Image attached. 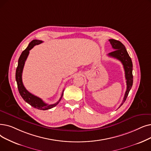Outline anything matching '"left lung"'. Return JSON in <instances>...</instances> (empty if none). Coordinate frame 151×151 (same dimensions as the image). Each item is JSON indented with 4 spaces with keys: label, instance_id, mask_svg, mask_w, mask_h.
I'll return each mask as SVG.
<instances>
[{
    "label": "left lung",
    "instance_id": "left-lung-1",
    "mask_svg": "<svg viewBox=\"0 0 151 151\" xmlns=\"http://www.w3.org/2000/svg\"><path fill=\"white\" fill-rule=\"evenodd\" d=\"M109 41H110L111 45H112V48L115 50L110 52V53L108 54V55L116 58V59L120 60L122 63L124 70V73H125V78L127 87L125 94H124L123 100L119 107H120L123 105V104L125 102L128 95L129 94V92L130 89H132L133 85V63L132 59H131L129 54H128L125 47H124V45L120 41L113 39H110Z\"/></svg>",
    "mask_w": 151,
    "mask_h": 151
}]
</instances>
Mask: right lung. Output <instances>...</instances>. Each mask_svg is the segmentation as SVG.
<instances>
[{
    "label": "right lung",
    "instance_id": "add662e5",
    "mask_svg": "<svg viewBox=\"0 0 151 151\" xmlns=\"http://www.w3.org/2000/svg\"><path fill=\"white\" fill-rule=\"evenodd\" d=\"M43 42L42 41L40 40H37V39H35V40H32L28 45V46L22 52V53L19 57V59H18V67L16 70V74H15V78H16V81L17 83V86H18V89L19 93L22 96V97L24 99L25 102H27L28 104L32 107H33L34 108L37 109L39 110H48L50 109L53 108L55 107L59 103L60 100L62 99L63 94V90L62 95L60 97L59 100H58L56 103L54 104H47L46 103H45L41 98H39L33 94H32L30 93L29 91H28L26 88H24L23 81H22V73H23V70L24 68V65L25 63V61L27 60V58L29 55V50L33 48V47L36 45H38L39 44H41Z\"/></svg>",
    "mask_w": 151,
    "mask_h": 151
}]
</instances>
